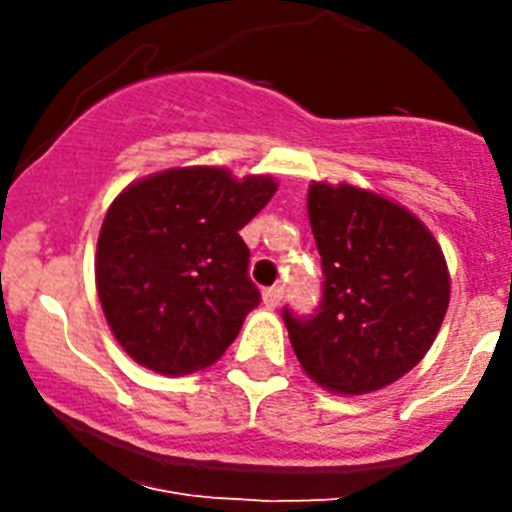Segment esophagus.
Returning <instances> with one entry per match:
<instances>
[{"mask_svg":"<svg viewBox=\"0 0 512 512\" xmlns=\"http://www.w3.org/2000/svg\"><path fill=\"white\" fill-rule=\"evenodd\" d=\"M284 297V289L282 287H269L264 289V305L266 307H277Z\"/></svg>","mask_w":512,"mask_h":512,"instance_id":"1","label":"esophagus"}]
</instances>
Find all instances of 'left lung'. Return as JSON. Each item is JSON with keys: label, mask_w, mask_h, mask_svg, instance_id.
I'll use <instances>...</instances> for the list:
<instances>
[{"label": "left lung", "mask_w": 512, "mask_h": 512, "mask_svg": "<svg viewBox=\"0 0 512 512\" xmlns=\"http://www.w3.org/2000/svg\"><path fill=\"white\" fill-rule=\"evenodd\" d=\"M307 215L323 266L312 315L282 310L307 377L338 395L382 390L425 356L449 307L441 246L405 207L315 182Z\"/></svg>", "instance_id": "8db88e82"}]
</instances>
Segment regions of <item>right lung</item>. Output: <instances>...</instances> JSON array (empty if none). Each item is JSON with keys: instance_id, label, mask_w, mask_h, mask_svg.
I'll return each instance as SVG.
<instances>
[{"instance_id": "add662e5", "label": "right lung", "mask_w": 512, "mask_h": 512, "mask_svg": "<svg viewBox=\"0 0 512 512\" xmlns=\"http://www.w3.org/2000/svg\"><path fill=\"white\" fill-rule=\"evenodd\" d=\"M277 192L271 176L192 166L130 184L97 243L104 318L138 364L187 374L225 354L261 302L238 230Z\"/></svg>"}]
</instances>
